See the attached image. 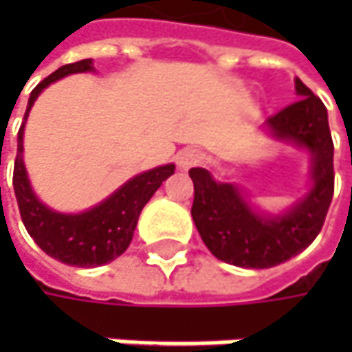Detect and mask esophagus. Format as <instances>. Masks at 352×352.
Returning <instances> with one entry per match:
<instances>
[{"label": "esophagus", "instance_id": "esophagus-1", "mask_svg": "<svg viewBox=\"0 0 352 352\" xmlns=\"http://www.w3.org/2000/svg\"><path fill=\"white\" fill-rule=\"evenodd\" d=\"M199 158L201 156H199L196 148H184V151H180L176 155V166H178V170L186 172V170L194 168L197 162H199Z\"/></svg>", "mask_w": 352, "mask_h": 352}]
</instances>
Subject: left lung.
<instances>
[{
    "label": "left lung",
    "instance_id": "8db88e82",
    "mask_svg": "<svg viewBox=\"0 0 352 352\" xmlns=\"http://www.w3.org/2000/svg\"><path fill=\"white\" fill-rule=\"evenodd\" d=\"M298 102L264 121V131L311 156L309 188L290 208L266 213L250 206L236 184L219 182L210 170L192 168V219L213 256L243 268H272L307 249L319 235L333 199V141L327 109L296 78Z\"/></svg>",
    "mask_w": 352,
    "mask_h": 352
}]
</instances>
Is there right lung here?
<instances>
[{"label": "right lung", "instance_id": "right-lung-1", "mask_svg": "<svg viewBox=\"0 0 352 352\" xmlns=\"http://www.w3.org/2000/svg\"><path fill=\"white\" fill-rule=\"evenodd\" d=\"M78 72H94V60L86 58V60L60 66L56 72L45 78L31 91L25 121L17 135L13 190L25 229L48 256L70 266L94 268L116 261L117 256H121L127 250L142 208L162 186V182L174 174L176 166L164 164L141 172L127 180L121 188H117L111 196L105 197L98 206L80 213H62L43 204L33 192V186L23 162L25 123L43 89L64 76L78 74Z\"/></svg>", "mask_w": 352, "mask_h": 352}]
</instances>
